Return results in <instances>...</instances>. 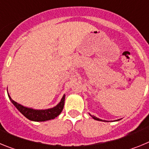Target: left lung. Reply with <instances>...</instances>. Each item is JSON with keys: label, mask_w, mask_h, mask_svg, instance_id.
I'll return each instance as SVG.
<instances>
[{"label": "left lung", "mask_w": 149, "mask_h": 149, "mask_svg": "<svg viewBox=\"0 0 149 149\" xmlns=\"http://www.w3.org/2000/svg\"><path fill=\"white\" fill-rule=\"evenodd\" d=\"M89 115L93 117V119H95V120H97V121H102V122H107V121H105V120H102V119H98V118H97V117H95V116H92V115H91L90 113H89ZM119 119H118V120H116V121H119Z\"/></svg>", "instance_id": "obj_1"}]
</instances>
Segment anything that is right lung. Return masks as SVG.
Instances as JSON below:
<instances>
[{"instance_id":"add662e5","label":"right lung","mask_w":149,"mask_h":149,"mask_svg":"<svg viewBox=\"0 0 149 149\" xmlns=\"http://www.w3.org/2000/svg\"><path fill=\"white\" fill-rule=\"evenodd\" d=\"M8 96H9V98H10L12 103L19 110L21 113L23 114L28 119L34 121V122H45V121L54 119L56 117L58 116L61 113L63 107H64L65 97V95H64L61 101H60V103L52 108L46 109V110H35V109L30 108V107H24L23 105L13 101L10 95H8Z\"/></svg>"}]
</instances>
